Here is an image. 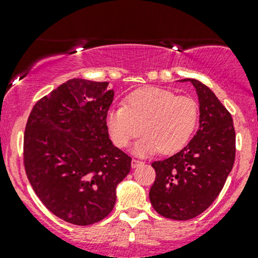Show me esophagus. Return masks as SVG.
I'll use <instances>...</instances> for the list:
<instances>
[{"label": "esophagus", "mask_w": 258, "mask_h": 258, "mask_svg": "<svg viewBox=\"0 0 258 258\" xmlns=\"http://www.w3.org/2000/svg\"><path fill=\"white\" fill-rule=\"evenodd\" d=\"M142 165V162L141 161H139V160H132L131 161V166H132V168H136V167H139V166H141Z\"/></svg>", "instance_id": "esophagus-1"}]
</instances>
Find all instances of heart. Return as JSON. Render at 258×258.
I'll list each match as a JSON object with an SVG mask.
<instances>
[{
	"mask_svg": "<svg viewBox=\"0 0 258 258\" xmlns=\"http://www.w3.org/2000/svg\"><path fill=\"white\" fill-rule=\"evenodd\" d=\"M197 121L199 106L194 98L161 87L140 88L124 98L123 107H112L106 113V127L116 147H127L140 131L144 134L132 150L139 156L182 150Z\"/></svg>",
	"mask_w": 258,
	"mask_h": 258,
	"instance_id": "heart-1",
	"label": "heart"
}]
</instances>
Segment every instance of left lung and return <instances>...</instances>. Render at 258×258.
Returning a JSON list of instances; mask_svg holds the SVG:
<instances>
[{
	"label": "left lung",
	"mask_w": 258,
	"mask_h": 258,
	"mask_svg": "<svg viewBox=\"0 0 258 258\" xmlns=\"http://www.w3.org/2000/svg\"><path fill=\"white\" fill-rule=\"evenodd\" d=\"M200 103V127L179 152L155 161L156 179L150 201L166 218L186 221L201 215L215 201L233 167L236 134L231 113L207 86L194 79Z\"/></svg>",
	"instance_id": "left-lung-1"
}]
</instances>
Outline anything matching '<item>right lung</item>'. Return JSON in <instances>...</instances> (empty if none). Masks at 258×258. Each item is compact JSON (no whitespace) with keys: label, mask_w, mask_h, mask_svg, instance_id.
I'll return each instance as SVG.
<instances>
[{"label":"right lung","mask_w":258,"mask_h":258,"mask_svg":"<svg viewBox=\"0 0 258 258\" xmlns=\"http://www.w3.org/2000/svg\"><path fill=\"white\" fill-rule=\"evenodd\" d=\"M108 82L72 79L41 98L23 139L28 181L43 205L66 222L88 226L116 204L131 157L114 147L106 127L113 101Z\"/></svg>","instance_id":"1"}]
</instances>
